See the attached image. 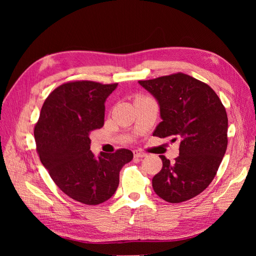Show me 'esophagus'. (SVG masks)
<instances>
[{"instance_id": "obj_1", "label": "esophagus", "mask_w": 256, "mask_h": 256, "mask_svg": "<svg viewBox=\"0 0 256 256\" xmlns=\"http://www.w3.org/2000/svg\"><path fill=\"white\" fill-rule=\"evenodd\" d=\"M134 154L136 158H144V157H146V154L141 152V150H134Z\"/></svg>"}]
</instances>
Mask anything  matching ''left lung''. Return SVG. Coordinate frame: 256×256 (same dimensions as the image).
<instances>
[{"mask_svg": "<svg viewBox=\"0 0 256 256\" xmlns=\"http://www.w3.org/2000/svg\"><path fill=\"white\" fill-rule=\"evenodd\" d=\"M157 100L162 122L152 136L180 142L172 164L164 156L152 188L170 203L196 196L212 182L228 147V115L214 90L184 74L138 81Z\"/></svg>", "mask_w": 256, "mask_h": 256, "instance_id": "left-lung-1", "label": "left lung"}]
</instances>
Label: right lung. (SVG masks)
Here are the masks:
<instances>
[{"label":"right lung","mask_w":256,"mask_h":256,"mask_svg":"<svg viewBox=\"0 0 256 256\" xmlns=\"http://www.w3.org/2000/svg\"><path fill=\"white\" fill-rule=\"evenodd\" d=\"M116 88L92 81L62 84L46 99L35 126L42 166L65 194L86 205L109 200L122 168L134 158L125 148L97 157L90 150V131L104 126L106 100Z\"/></svg>","instance_id":"right-lung-1"}]
</instances>
